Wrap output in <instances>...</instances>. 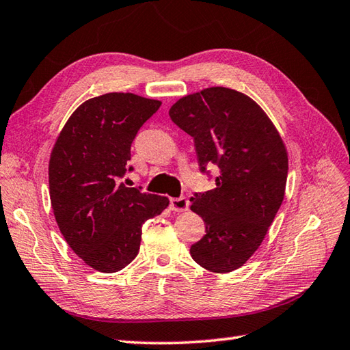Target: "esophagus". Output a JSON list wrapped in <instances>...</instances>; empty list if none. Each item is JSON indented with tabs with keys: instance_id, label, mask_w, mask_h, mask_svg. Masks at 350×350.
Wrapping results in <instances>:
<instances>
[{
	"instance_id": "esophagus-1",
	"label": "esophagus",
	"mask_w": 350,
	"mask_h": 350,
	"mask_svg": "<svg viewBox=\"0 0 350 350\" xmlns=\"http://www.w3.org/2000/svg\"><path fill=\"white\" fill-rule=\"evenodd\" d=\"M189 202L187 197H179V198H170V209L173 212H185L188 211Z\"/></svg>"
}]
</instances>
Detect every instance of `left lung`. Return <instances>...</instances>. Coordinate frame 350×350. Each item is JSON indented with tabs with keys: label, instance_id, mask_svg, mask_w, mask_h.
I'll use <instances>...</instances> for the list:
<instances>
[{
	"label": "left lung",
	"instance_id": "obj_1",
	"mask_svg": "<svg viewBox=\"0 0 350 350\" xmlns=\"http://www.w3.org/2000/svg\"><path fill=\"white\" fill-rule=\"evenodd\" d=\"M168 114L194 138L202 173L218 171L213 189L191 197L206 224L191 257L211 272H232L257 251L284 198L286 146L265 111L232 88L183 96Z\"/></svg>",
	"mask_w": 350,
	"mask_h": 350
}]
</instances>
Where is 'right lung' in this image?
I'll use <instances>...</instances> for the list:
<instances>
[{
  "instance_id": "add662e5",
  "label": "right lung",
  "mask_w": 350,
  "mask_h": 350,
  "mask_svg": "<svg viewBox=\"0 0 350 350\" xmlns=\"http://www.w3.org/2000/svg\"><path fill=\"white\" fill-rule=\"evenodd\" d=\"M161 100L107 93L73 111L51 152L49 197L73 252L99 272H117L137 257L141 228L167 209V197L128 188L131 144Z\"/></svg>"
}]
</instances>
